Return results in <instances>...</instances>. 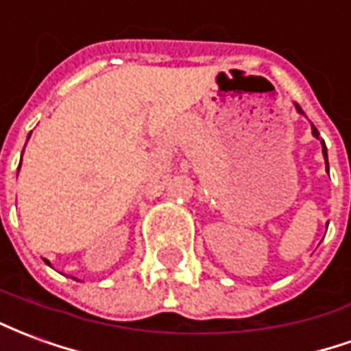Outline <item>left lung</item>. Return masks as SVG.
I'll use <instances>...</instances> for the list:
<instances>
[{
  "mask_svg": "<svg viewBox=\"0 0 351 351\" xmlns=\"http://www.w3.org/2000/svg\"><path fill=\"white\" fill-rule=\"evenodd\" d=\"M297 110H299V112H302V110H301V107H297ZM312 135H314V137H319V133H317V130H316V128H314V125H312ZM322 148H324L325 165H327V148H325V143H324V141H322Z\"/></svg>",
  "mask_w": 351,
  "mask_h": 351,
  "instance_id": "1",
  "label": "left lung"
}]
</instances>
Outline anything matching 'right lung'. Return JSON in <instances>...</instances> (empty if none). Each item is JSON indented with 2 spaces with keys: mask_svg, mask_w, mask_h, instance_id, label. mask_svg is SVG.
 Returning <instances> with one entry per match:
<instances>
[{
  "mask_svg": "<svg viewBox=\"0 0 351 351\" xmlns=\"http://www.w3.org/2000/svg\"><path fill=\"white\" fill-rule=\"evenodd\" d=\"M19 169H20V167H19Z\"/></svg>",
  "mask_w": 351,
  "mask_h": 351,
  "instance_id": "1",
  "label": "right lung"
}]
</instances>
